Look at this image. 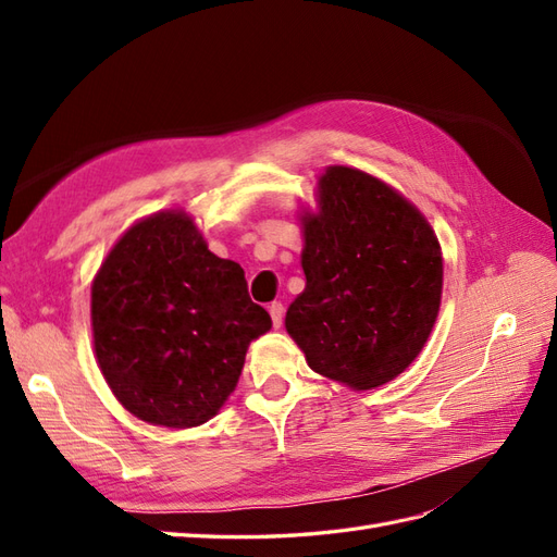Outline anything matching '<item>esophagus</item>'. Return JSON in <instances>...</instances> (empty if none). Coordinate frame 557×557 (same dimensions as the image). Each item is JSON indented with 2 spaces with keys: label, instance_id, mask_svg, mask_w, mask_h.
I'll list each match as a JSON object with an SVG mask.
<instances>
[{
  "label": "esophagus",
  "instance_id": "esophagus-1",
  "mask_svg": "<svg viewBox=\"0 0 557 557\" xmlns=\"http://www.w3.org/2000/svg\"><path fill=\"white\" fill-rule=\"evenodd\" d=\"M269 315H272V325L281 327V323H283V305H281V301L269 305Z\"/></svg>",
  "mask_w": 557,
  "mask_h": 557
}]
</instances>
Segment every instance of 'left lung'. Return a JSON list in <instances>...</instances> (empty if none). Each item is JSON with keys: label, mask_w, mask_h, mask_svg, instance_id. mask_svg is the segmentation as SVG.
<instances>
[{"label": "left lung", "mask_w": 557, "mask_h": 557, "mask_svg": "<svg viewBox=\"0 0 557 557\" xmlns=\"http://www.w3.org/2000/svg\"><path fill=\"white\" fill-rule=\"evenodd\" d=\"M318 197V213L305 218L307 288L285 330L313 372L372 391L416 360L434 327L440 242L391 185L350 166H330Z\"/></svg>", "instance_id": "left-lung-1"}]
</instances>
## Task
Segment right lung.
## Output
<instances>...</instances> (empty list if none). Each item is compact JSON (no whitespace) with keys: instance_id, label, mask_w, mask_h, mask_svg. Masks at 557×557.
I'll list each match as a JSON object with an SVG mask.
<instances>
[{"instance_id":"right-lung-1","label":"right lung","mask_w":557,"mask_h":557,"mask_svg":"<svg viewBox=\"0 0 557 557\" xmlns=\"http://www.w3.org/2000/svg\"><path fill=\"white\" fill-rule=\"evenodd\" d=\"M269 327L244 269L213 256L181 211L129 227L92 283L99 369L117 401L153 425L213 418L242 376L248 344Z\"/></svg>"}]
</instances>
